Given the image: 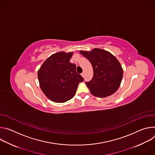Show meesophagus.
<instances>
[{
	"label": "esophagus",
	"instance_id": "34e87169",
	"mask_svg": "<svg viewBox=\"0 0 155 155\" xmlns=\"http://www.w3.org/2000/svg\"><path fill=\"white\" fill-rule=\"evenodd\" d=\"M84 72H83V73H81V75L83 77H84Z\"/></svg>",
	"mask_w": 155,
	"mask_h": 155
}]
</instances>
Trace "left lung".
Segmentation results:
<instances>
[{"instance_id":"obj_1","label":"left lung","mask_w":155,"mask_h":155,"mask_svg":"<svg viewBox=\"0 0 155 155\" xmlns=\"http://www.w3.org/2000/svg\"><path fill=\"white\" fill-rule=\"evenodd\" d=\"M79 53L92 65L93 78L85 83L91 93L101 98L115 93L120 86L123 75L121 65L115 56L100 48H94L90 51H80Z\"/></svg>"}]
</instances>
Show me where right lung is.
Returning <instances> with one entry per match:
<instances>
[{
    "label": "right lung",
    "instance_id": "add662e5",
    "mask_svg": "<svg viewBox=\"0 0 155 155\" xmlns=\"http://www.w3.org/2000/svg\"><path fill=\"white\" fill-rule=\"evenodd\" d=\"M73 52L60 51L48 58L38 71V79L43 93L57 103L68 101L75 94L83 78L76 71V65L70 62Z\"/></svg>",
    "mask_w": 155,
    "mask_h": 155
}]
</instances>
